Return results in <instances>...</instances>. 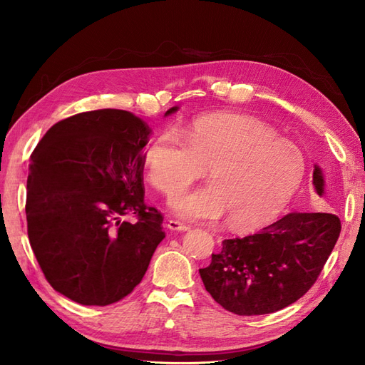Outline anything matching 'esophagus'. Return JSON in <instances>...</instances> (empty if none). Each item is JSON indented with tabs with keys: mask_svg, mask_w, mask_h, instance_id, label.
Returning a JSON list of instances; mask_svg holds the SVG:
<instances>
[{
	"mask_svg": "<svg viewBox=\"0 0 365 365\" xmlns=\"http://www.w3.org/2000/svg\"><path fill=\"white\" fill-rule=\"evenodd\" d=\"M167 227L170 228V230H173V232H187V230H190V227L179 222V221H175V220H170L167 222Z\"/></svg>",
	"mask_w": 365,
	"mask_h": 365,
	"instance_id": "34e87169",
	"label": "esophagus"
}]
</instances>
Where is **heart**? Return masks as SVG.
<instances>
[{"label":"heart","instance_id":"1","mask_svg":"<svg viewBox=\"0 0 365 365\" xmlns=\"http://www.w3.org/2000/svg\"><path fill=\"white\" fill-rule=\"evenodd\" d=\"M147 178L162 194L180 192L206 165L210 182L171 200L185 221L227 217L233 228H257L278 218L305 178L301 148L263 121L209 114L180 129L158 132L145 148Z\"/></svg>","mask_w":365,"mask_h":365}]
</instances>
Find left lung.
Masks as SVG:
<instances>
[{
	"label": "left lung",
	"instance_id": "1",
	"mask_svg": "<svg viewBox=\"0 0 365 365\" xmlns=\"http://www.w3.org/2000/svg\"><path fill=\"white\" fill-rule=\"evenodd\" d=\"M313 186L325 195V178L314 165ZM341 232L332 213L293 212L245 237L225 239L200 269L206 290L239 316L275 313L304 296L314 284Z\"/></svg>",
	"mask_w": 365,
	"mask_h": 365
}]
</instances>
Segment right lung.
<instances>
[{
    "label": "right lung",
    "instance_id": "add662e5",
    "mask_svg": "<svg viewBox=\"0 0 365 365\" xmlns=\"http://www.w3.org/2000/svg\"><path fill=\"white\" fill-rule=\"evenodd\" d=\"M150 132L129 111L81 113L53 125L31 155L30 245L53 290L81 305L123 299L165 237L162 215L144 203L143 148Z\"/></svg>",
    "mask_w": 365,
    "mask_h": 365
}]
</instances>
